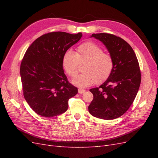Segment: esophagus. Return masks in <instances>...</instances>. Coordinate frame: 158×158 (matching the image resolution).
Masks as SVG:
<instances>
[{
	"mask_svg": "<svg viewBox=\"0 0 158 158\" xmlns=\"http://www.w3.org/2000/svg\"><path fill=\"white\" fill-rule=\"evenodd\" d=\"M85 92V89H82V88H78V93H79L80 94H84Z\"/></svg>",
	"mask_w": 158,
	"mask_h": 158,
	"instance_id": "34e87169",
	"label": "esophagus"
}]
</instances>
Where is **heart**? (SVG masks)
Wrapping results in <instances>:
<instances>
[{
    "label": "heart",
    "mask_w": 158,
    "mask_h": 158,
    "mask_svg": "<svg viewBox=\"0 0 158 158\" xmlns=\"http://www.w3.org/2000/svg\"><path fill=\"white\" fill-rule=\"evenodd\" d=\"M80 64H84V73L73 80L76 86L85 88L95 82L101 84L111 74L114 61L112 56L104 52L103 49L94 42H85L80 45L76 52L72 50L64 52L62 65L69 76L74 78L77 75Z\"/></svg>",
    "instance_id": "obj_1"
}]
</instances>
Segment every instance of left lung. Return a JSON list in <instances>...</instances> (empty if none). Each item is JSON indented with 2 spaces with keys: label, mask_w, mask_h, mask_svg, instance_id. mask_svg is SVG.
Listing matches in <instances>:
<instances>
[{
  "label": "left lung",
  "mask_w": 158,
  "mask_h": 158,
  "mask_svg": "<svg viewBox=\"0 0 158 158\" xmlns=\"http://www.w3.org/2000/svg\"><path fill=\"white\" fill-rule=\"evenodd\" d=\"M102 42L114 61L111 74L99 87L90 89L94 99L89 113L112 120L120 117L131 107L141 82L139 64L131 46L122 38L109 33H93L91 37Z\"/></svg>",
  "instance_id": "1"
}]
</instances>
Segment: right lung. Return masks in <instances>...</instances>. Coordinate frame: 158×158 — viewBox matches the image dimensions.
Wrapping results in <instances>:
<instances>
[{
  "label": "right lung",
  "instance_id": "add662e5",
  "mask_svg": "<svg viewBox=\"0 0 158 158\" xmlns=\"http://www.w3.org/2000/svg\"><path fill=\"white\" fill-rule=\"evenodd\" d=\"M82 36V33H48L27 49L20 65L23 94L37 114L52 117L63 113L68 109L69 99L77 94V88L64 74L62 59Z\"/></svg>",
  "mask_w": 158,
  "mask_h": 158
}]
</instances>
